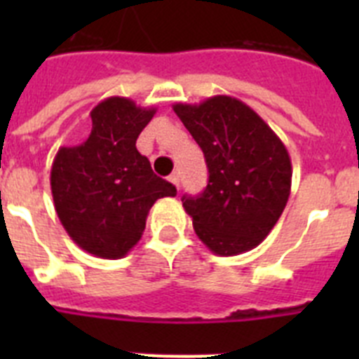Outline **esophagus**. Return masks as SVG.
<instances>
[{
  "mask_svg": "<svg viewBox=\"0 0 359 359\" xmlns=\"http://www.w3.org/2000/svg\"><path fill=\"white\" fill-rule=\"evenodd\" d=\"M169 182L172 183V185L177 189V187H180V174H177V172L170 174V176H169Z\"/></svg>",
  "mask_w": 359,
  "mask_h": 359,
  "instance_id": "esophagus-1",
  "label": "esophagus"
}]
</instances>
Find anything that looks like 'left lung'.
Masks as SVG:
<instances>
[{"label":"left lung","mask_w":359,"mask_h":359,"mask_svg":"<svg viewBox=\"0 0 359 359\" xmlns=\"http://www.w3.org/2000/svg\"><path fill=\"white\" fill-rule=\"evenodd\" d=\"M208 167L203 194L183 196L196 236L221 257L250 252L268 237L291 192L286 145L239 98L215 95L199 104H174Z\"/></svg>","instance_id":"8db88e82"}]
</instances>
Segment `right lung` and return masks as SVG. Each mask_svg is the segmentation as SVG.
Masks as SVG:
<instances>
[{
    "mask_svg": "<svg viewBox=\"0 0 359 359\" xmlns=\"http://www.w3.org/2000/svg\"><path fill=\"white\" fill-rule=\"evenodd\" d=\"M156 113L126 97L91 109L90 136L57 151L50 172L53 205L73 243L102 259H120L142 239L151 207L176 196V187L152 172L136 138Z\"/></svg>",
    "mask_w": 359,
    "mask_h": 359,
    "instance_id": "right-lung-1",
    "label": "right lung"
}]
</instances>
